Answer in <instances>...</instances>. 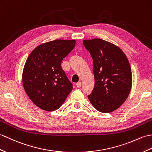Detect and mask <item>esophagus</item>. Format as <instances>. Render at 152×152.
Masks as SVG:
<instances>
[{"mask_svg": "<svg viewBox=\"0 0 152 152\" xmlns=\"http://www.w3.org/2000/svg\"><path fill=\"white\" fill-rule=\"evenodd\" d=\"M81 86H82V83H81L80 82L76 83V86L77 88H80L81 87Z\"/></svg>", "mask_w": 152, "mask_h": 152, "instance_id": "34e87169", "label": "esophagus"}]
</instances>
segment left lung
<instances>
[{"instance_id":"1","label":"left lung","mask_w":152,"mask_h":152,"mask_svg":"<svg viewBox=\"0 0 152 152\" xmlns=\"http://www.w3.org/2000/svg\"><path fill=\"white\" fill-rule=\"evenodd\" d=\"M83 43L93 60L94 87L88 98L98 111L111 113L124 103L132 89L128 59L117 46L101 39Z\"/></svg>"}]
</instances>
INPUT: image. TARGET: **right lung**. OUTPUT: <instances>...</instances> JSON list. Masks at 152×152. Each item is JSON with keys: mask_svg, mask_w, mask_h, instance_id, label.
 <instances>
[{"mask_svg": "<svg viewBox=\"0 0 152 152\" xmlns=\"http://www.w3.org/2000/svg\"><path fill=\"white\" fill-rule=\"evenodd\" d=\"M75 45V40L49 41L39 45L26 59L23 72L24 89L33 103L45 111L59 108L72 90L61 64Z\"/></svg>", "mask_w": 152, "mask_h": 152, "instance_id": "1", "label": "right lung"}]
</instances>
